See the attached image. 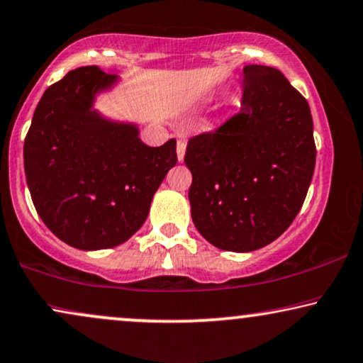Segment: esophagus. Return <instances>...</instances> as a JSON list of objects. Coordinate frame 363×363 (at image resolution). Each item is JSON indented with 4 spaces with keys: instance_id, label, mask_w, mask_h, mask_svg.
<instances>
[{
    "instance_id": "1",
    "label": "esophagus",
    "mask_w": 363,
    "mask_h": 363,
    "mask_svg": "<svg viewBox=\"0 0 363 363\" xmlns=\"http://www.w3.org/2000/svg\"><path fill=\"white\" fill-rule=\"evenodd\" d=\"M185 152H186V143H185V141L178 140L177 157H178V162H180V163H183V160H185Z\"/></svg>"
}]
</instances>
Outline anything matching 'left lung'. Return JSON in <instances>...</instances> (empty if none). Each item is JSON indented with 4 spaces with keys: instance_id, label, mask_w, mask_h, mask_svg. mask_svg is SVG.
Masks as SVG:
<instances>
[{
    "instance_id": "1",
    "label": "left lung",
    "mask_w": 363,
    "mask_h": 363,
    "mask_svg": "<svg viewBox=\"0 0 363 363\" xmlns=\"http://www.w3.org/2000/svg\"><path fill=\"white\" fill-rule=\"evenodd\" d=\"M242 111L188 141L191 220L206 242L253 252L280 237L302 208L315 170L313 121L279 69L243 68Z\"/></svg>"
}]
</instances>
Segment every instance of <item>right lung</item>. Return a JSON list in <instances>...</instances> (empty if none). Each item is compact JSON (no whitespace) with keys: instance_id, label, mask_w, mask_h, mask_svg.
<instances>
[{"instance_id":"obj_1","label":"right lung","mask_w":363,"mask_h":363,"mask_svg":"<svg viewBox=\"0 0 363 363\" xmlns=\"http://www.w3.org/2000/svg\"><path fill=\"white\" fill-rule=\"evenodd\" d=\"M120 79L82 67L51 84L23 148L38 215L78 250L118 247L138 232L155 191L177 163L175 140L148 147L133 121L111 120L96 110V96Z\"/></svg>"}]
</instances>
